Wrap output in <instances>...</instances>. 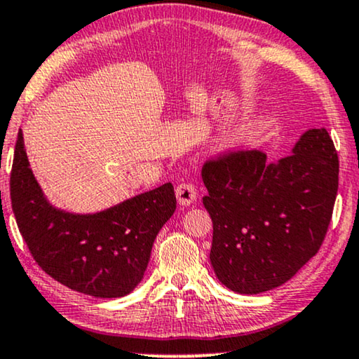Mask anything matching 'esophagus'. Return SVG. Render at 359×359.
I'll return each mask as SVG.
<instances>
[{
    "label": "esophagus",
    "mask_w": 359,
    "mask_h": 359,
    "mask_svg": "<svg viewBox=\"0 0 359 359\" xmlns=\"http://www.w3.org/2000/svg\"><path fill=\"white\" fill-rule=\"evenodd\" d=\"M175 197L177 202L182 205V207H189V205H192L195 202V198H197V190H195L192 184L184 182L175 189Z\"/></svg>",
    "instance_id": "esophagus-1"
}]
</instances>
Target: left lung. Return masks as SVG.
Returning <instances> with one entry per match:
<instances>
[{
    "label": "left lung",
    "instance_id": "obj_1",
    "mask_svg": "<svg viewBox=\"0 0 359 359\" xmlns=\"http://www.w3.org/2000/svg\"><path fill=\"white\" fill-rule=\"evenodd\" d=\"M338 156L325 128L305 131L292 154L267 162L240 151L205 162L210 251L224 287L255 295L276 289L317 255L338 190Z\"/></svg>",
    "mask_w": 359,
    "mask_h": 359
}]
</instances>
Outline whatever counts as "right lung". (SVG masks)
Segmentation results:
<instances>
[{
	"label": "right lung",
	"instance_id": "obj_1",
	"mask_svg": "<svg viewBox=\"0 0 359 359\" xmlns=\"http://www.w3.org/2000/svg\"><path fill=\"white\" fill-rule=\"evenodd\" d=\"M11 205L42 271L76 292L116 299L133 292L144 277L157 233L175 212V194L167 182L97 213L57 208L32 174L19 131Z\"/></svg>",
	"mask_w": 359,
	"mask_h": 359
}]
</instances>
